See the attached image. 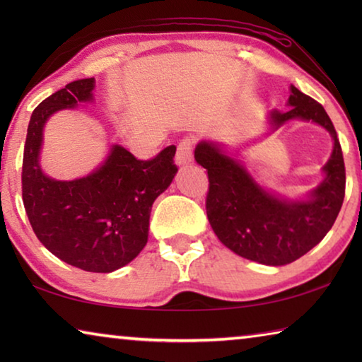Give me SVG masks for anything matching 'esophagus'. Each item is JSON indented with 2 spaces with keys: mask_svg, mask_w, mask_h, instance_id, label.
Segmentation results:
<instances>
[{
  "mask_svg": "<svg viewBox=\"0 0 362 362\" xmlns=\"http://www.w3.org/2000/svg\"><path fill=\"white\" fill-rule=\"evenodd\" d=\"M193 159V140L192 139H183L182 142L177 145V153H175V161L179 166L182 164L192 163Z\"/></svg>",
  "mask_w": 362,
  "mask_h": 362,
  "instance_id": "1",
  "label": "esophagus"
}]
</instances>
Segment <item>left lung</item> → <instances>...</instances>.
<instances>
[{
	"mask_svg": "<svg viewBox=\"0 0 362 362\" xmlns=\"http://www.w3.org/2000/svg\"><path fill=\"white\" fill-rule=\"evenodd\" d=\"M287 105V112L269 113L274 129L291 119L313 121L334 139L332 155L324 166L326 179L308 199L289 201L268 193L216 142H201L194 150L196 163L209 177L206 212L214 233L235 254L272 267L292 263L320 244L345 198V163L326 110L296 86H291Z\"/></svg>",
	"mask_w": 362,
	"mask_h": 362,
	"instance_id": "1",
	"label": "left lung"
}]
</instances>
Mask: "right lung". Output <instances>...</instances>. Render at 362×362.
<instances>
[{"label":"right lung","mask_w":362,"mask_h":362,"mask_svg":"<svg viewBox=\"0 0 362 362\" xmlns=\"http://www.w3.org/2000/svg\"><path fill=\"white\" fill-rule=\"evenodd\" d=\"M94 78L76 79L42 100L28 122L22 199L35 235L49 252L84 272L112 273L148 241L155 199L177 173L175 145L142 161L113 145L102 166L76 180H56L40 166L42 127L59 110L93 100Z\"/></svg>","instance_id":"1"}]
</instances>
